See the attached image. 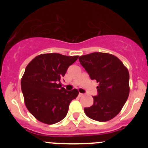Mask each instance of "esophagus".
Wrapping results in <instances>:
<instances>
[{
    "mask_svg": "<svg viewBox=\"0 0 148 148\" xmlns=\"http://www.w3.org/2000/svg\"><path fill=\"white\" fill-rule=\"evenodd\" d=\"M84 95V94H82V93L79 94V97H83Z\"/></svg>",
    "mask_w": 148,
    "mask_h": 148,
    "instance_id": "34e87169",
    "label": "esophagus"
}]
</instances>
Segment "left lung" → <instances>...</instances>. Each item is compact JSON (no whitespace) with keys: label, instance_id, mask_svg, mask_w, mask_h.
<instances>
[{"label":"left lung","instance_id":"8db88e82","mask_svg":"<svg viewBox=\"0 0 148 148\" xmlns=\"http://www.w3.org/2000/svg\"><path fill=\"white\" fill-rule=\"evenodd\" d=\"M79 61L92 80L99 83L98 95L94 104L84 108L89 118L106 122L120 113L130 93L129 71L122 62L112 54L94 52L84 55Z\"/></svg>","mask_w":148,"mask_h":148}]
</instances>
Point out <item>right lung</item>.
Here are the masks:
<instances>
[{
	"instance_id": "add662e5",
	"label": "right lung",
	"mask_w": 148,
	"mask_h": 148,
	"mask_svg": "<svg viewBox=\"0 0 148 148\" xmlns=\"http://www.w3.org/2000/svg\"><path fill=\"white\" fill-rule=\"evenodd\" d=\"M78 57L44 53L27 65L21 84L26 108L36 120L52 125L66 116L70 102L79 92L77 89L66 91L60 81Z\"/></svg>"
}]
</instances>
